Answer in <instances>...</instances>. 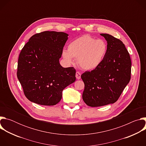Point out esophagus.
<instances>
[{
    "label": "esophagus",
    "mask_w": 146,
    "mask_h": 146,
    "mask_svg": "<svg viewBox=\"0 0 146 146\" xmlns=\"http://www.w3.org/2000/svg\"><path fill=\"white\" fill-rule=\"evenodd\" d=\"M76 78L77 80L80 79V78H81V73L80 72H77L76 73Z\"/></svg>",
    "instance_id": "esophagus-1"
}]
</instances>
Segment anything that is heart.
<instances>
[{"instance_id": "b5f03b06", "label": "heart", "mask_w": 146, "mask_h": 146, "mask_svg": "<svg viewBox=\"0 0 146 146\" xmlns=\"http://www.w3.org/2000/svg\"><path fill=\"white\" fill-rule=\"evenodd\" d=\"M107 52L108 45L105 41L85 35L71 41L68 51H62V56L69 64L73 63V58H77L80 67L86 70H92L102 63Z\"/></svg>"}]
</instances>
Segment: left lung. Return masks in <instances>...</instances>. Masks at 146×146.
Returning a JSON list of instances; mask_svg holds the SVG:
<instances>
[{
	"instance_id": "obj_1",
	"label": "left lung",
	"mask_w": 146,
	"mask_h": 146,
	"mask_svg": "<svg viewBox=\"0 0 146 146\" xmlns=\"http://www.w3.org/2000/svg\"><path fill=\"white\" fill-rule=\"evenodd\" d=\"M108 43V52L102 63L81 77L84 83L82 99L91 107L115 103L131 80V59L122 41L114 36L102 33Z\"/></svg>"
}]
</instances>
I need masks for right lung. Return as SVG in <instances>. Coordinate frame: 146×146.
<instances>
[{
    "instance_id": "right-lung-1",
    "label": "right lung",
    "mask_w": 146,
    "mask_h": 146,
    "mask_svg": "<svg viewBox=\"0 0 146 146\" xmlns=\"http://www.w3.org/2000/svg\"><path fill=\"white\" fill-rule=\"evenodd\" d=\"M69 35L45 31L32 36L21 51L17 77L28 100L40 105L60 102L62 91L76 81V70L59 64Z\"/></svg>"
}]
</instances>
